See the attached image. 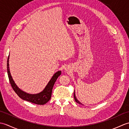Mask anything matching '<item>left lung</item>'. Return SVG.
I'll return each mask as SVG.
<instances>
[{"instance_id":"left-lung-1","label":"left lung","mask_w":129,"mask_h":129,"mask_svg":"<svg viewBox=\"0 0 129 129\" xmlns=\"http://www.w3.org/2000/svg\"><path fill=\"white\" fill-rule=\"evenodd\" d=\"M74 100H75V101H76V103L79 104H81V105H83V104L81 103L80 102V101H79L77 99H76V95H75V91H74Z\"/></svg>"}]
</instances>
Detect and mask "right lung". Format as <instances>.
I'll return each instance as SVG.
<instances>
[{
  "mask_svg": "<svg viewBox=\"0 0 129 129\" xmlns=\"http://www.w3.org/2000/svg\"><path fill=\"white\" fill-rule=\"evenodd\" d=\"M9 59V55L7 60V72L8 77H9L10 83L13 89L16 92V94L19 96V98L22 99L24 100L28 101L30 103L38 104V105H44V104H45L46 103L48 102L50 100L51 96L52 90H53L54 85L55 83L57 78L61 75V71H58V72L54 74L42 91L34 94H29V93L24 91L20 88H19V87L15 83L14 81L13 80L10 72Z\"/></svg>",
  "mask_w": 129,
  "mask_h": 129,
  "instance_id": "add662e5",
  "label": "right lung"
}]
</instances>
